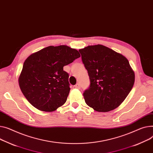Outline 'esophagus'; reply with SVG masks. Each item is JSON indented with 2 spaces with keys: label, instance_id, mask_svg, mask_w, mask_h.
<instances>
[{
  "label": "esophagus",
  "instance_id": "obj_1",
  "mask_svg": "<svg viewBox=\"0 0 153 153\" xmlns=\"http://www.w3.org/2000/svg\"><path fill=\"white\" fill-rule=\"evenodd\" d=\"M74 87H75L76 88L79 89V88H80V84H79V83H77V84H76L74 85Z\"/></svg>",
  "mask_w": 153,
  "mask_h": 153
}]
</instances>
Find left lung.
I'll use <instances>...</instances> for the list:
<instances>
[{
  "instance_id": "1",
  "label": "left lung",
  "mask_w": 153,
  "mask_h": 153,
  "mask_svg": "<svg viewBox=\"0 0 153 153\" xmlns=\"http://www.w3.org/2000/svg\"><path fill=\"white\" fill-rule=\"evenodd\" d=\"M90 85L83 94L86 104L98 112L117 108L135 82V73L123 55L102 45L80 49Z\"/></svg>"
}]
</instances>
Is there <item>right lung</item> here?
I'll return each mask as SVG.
<instances>
[{
	"instance_id": "obj_1",
	"label": "right lung",
	"mask_w": 153,
	"mask_h": 153,
	"mask_svg": "<svg viewBox=\"0 0 153 153\" xmlns=\"http://www.w3.org/2000/svg\"><path fill=\"white\" fill-rule=\"evenodd\" d=\"M80 56L66 45L49 46L30 55L23 64L18 82L23 94L34 107L51 112L63 105L70 87L63 67Z\"/></svg>"
}]
</instances>
